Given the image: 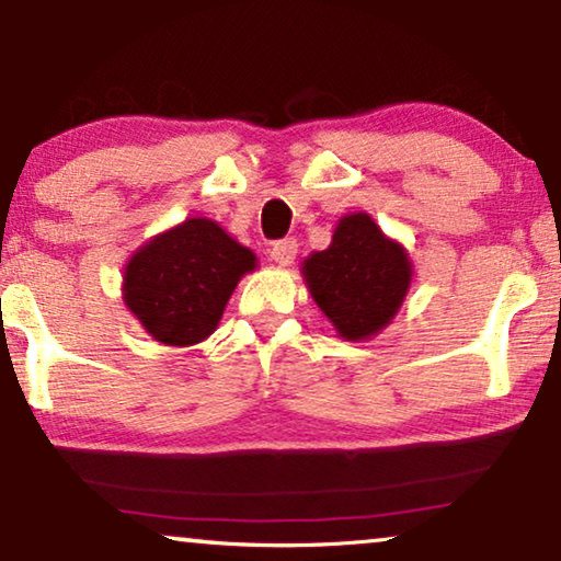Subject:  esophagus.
<instances>
[{
  "label": "esophagus",
  "mask_w": 561,
  "mask_h": 561,
  "mask_svg": "<svg viewBox=\"0 0 561 561\" xmlns=\"http://www.w3.org/2000/svg\"><path fill=\"white\" fill-rule=\"evenodd\" d=\"M270 256H272L274 262H277L279 266H289L291 262H295V256H297V241H295V239H282V241H277V244H272Z\"/></svg>",
  "instance_id": "obj_1"
}]
</instances>
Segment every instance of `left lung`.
Returning a JSON list of instances; mask_svg holds the SVG:
<instances>
[{
  "label": "left lung",
  "mask_w": 561,
  "mask_h": 561,
  "mask_svg": "<svg viewBox=\"0 0 561 561\" xmlns=\"http://www.w3.org/2000/svg\"><path fill=\"white\" fill-rule=\"evenodd\" d=\"M309 295L337 337L360 342L386 330L411 289L413 262L400 241L382 233L370 214H347L324 252L302 262Z\"/></svg>",
  "instance_id": "obj_1"
}]
</instances>
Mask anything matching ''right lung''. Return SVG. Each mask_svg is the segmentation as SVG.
I'll use <instances>...</instances> for the list:
<instances>
[{
  "instance_id": "1",
  "label": "right lung",
  "mask_w": 561,
  "mask_h": 561,
  "mask_svg": "<svg viewBox=\"0 0 561 561\" xmlns=\"http://www.w3.org/2000/svg\"><path fill=\"white\" fill-rule=\"evenodd\" d=\"M256 254L206 216L175 224L136 249L123 272V302L150 337L171 347L204 342Z\"/></svg>"
}]
</instances>
